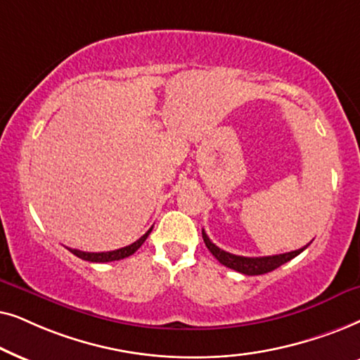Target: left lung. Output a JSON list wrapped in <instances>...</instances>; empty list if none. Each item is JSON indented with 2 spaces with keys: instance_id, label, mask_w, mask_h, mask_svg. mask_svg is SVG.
Segmentation results:
<instances>
[{
  "instance_id": "1",
  "label": "left lung",
  "mask_w": 360,
  "mask_h": 360,
  "mask_svg": "<svg viewBox=\"0 0 360 360\" xmlns=\"http://www.w3.org/2000/svg\"><path fill=\"white\" fill-rule=\"evenodd\" d=\"M202 238L205 247L209 248L210 253L217 258V260L225 265L227 268H232L238 273H243V275H263V273L273 271L276 270L278 266H281L283 263L290 262L291 258H295L296 255H300L301 252L306 250L308 245L303 248H298V250L288 252V253H280V255H270V257H240V255H233V253H229L219 248L215 243L210 242V238L207 237V233L202 230Z\"/></svg>"
}]
</instances>
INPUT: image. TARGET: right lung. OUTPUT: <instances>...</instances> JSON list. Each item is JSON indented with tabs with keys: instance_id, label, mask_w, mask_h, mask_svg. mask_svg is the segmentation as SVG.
I'll list each match as a JSON object with an SVG mask.
<instances>
[{
	"instance_id": "obj_1",
	"label": "right lung",
	"mask_w": 360,
	"mask_h": 360,
	"mask_svg": "<svg viewBox=\"0 0 360 360\" xmlns=\"http://www.w3.org/2000/svg\"><path fill=\"white\" fill-rule=\"evenodd\" d=\"M153 227L148 230L145 236L138 238L136 242H133L131 245H127L123 248H118V250H112V252H98V253H94V252H82V250H75V248H69V250L74 253L75 257L82 258V260H87V262H94V263H105V262H115V260H122V258H127L135 253L138 248H140L145 240L148 238V236L151 233Z\"/></svg>"
}]
</instances>
